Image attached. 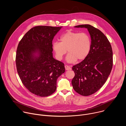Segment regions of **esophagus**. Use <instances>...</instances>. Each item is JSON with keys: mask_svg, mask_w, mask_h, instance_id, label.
Returning a JSON list of instances; mask_svg holds the SVG:
<instances>
[{"mask_svg": "<svg viewBox=\"0 0 126 126\" xmlns=\"http://www.w3.org/2000/svg\"><path fill=\"white\" fill-rule=\"evenodd\" d=\"M65 68L66 70H71V67L69 66H67V65H65Z\"/></svg>", "mask_w": 126, "mask_h": 126, "instance_id": "obj_1", "label": "esophagus"}]
</instances>
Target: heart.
<instances>
[{
	"label": "heart",
	"instance_id": "b5f03b06",
	"mask_svg": "<svg viewBox=\"0 0 126 126\" xmlns=\"http://www.w3.org/2000/svg\"><path fill=\"white\" fill-rule=\"evenodd\" d=\"M60 40V42L56 41L52 44L53 50L59 60L63 59L67 50V61L69 63L84 60L91 51V39L87 33L68 30L61 36Z\"/></svg>",
	"mask_w": 126,
	"mask_h": 126
}]
</instances>
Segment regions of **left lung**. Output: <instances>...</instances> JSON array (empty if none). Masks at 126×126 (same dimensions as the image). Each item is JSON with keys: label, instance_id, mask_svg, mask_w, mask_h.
Listing matches in <instances>:
<instances>
[{"label": "left lung", "instance_id": "obj_1", "mask_svg": "<svg viewBox=\"0 0 126 126\" xmlns=\"http://www.w3.org/2000/svg\"><path fill=\"white\" fill-rule=\"evenodd\" d=\"M77 28H87L91 38V49L87 57L74 65L72 80L74 90L82 96L91 95L103 86L113 67V51L109 41L98 29L89 24Z\"/></svg>", "mask_w": 126, "mask_h": 126}]
</instances>
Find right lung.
<instances>
[{
  "instance_id": "add662e5",
  "label": "right lung",
  "mask_w": 126,
  "mask_h": 126,
  "mask_svg": "<svg viewBox=\"0 0 126 126\" xmlns=\"http://www.w3.org/2000/svg\"><path fill=\"white\" fill-rule=\"evenodd\" d=\"M61 27L36 26L20 41L16 66L20 79L28 90L40 97L56 91L57 78L65 72L64 64L53 57L52 40ZM39 53L38 57L33 54Z\"/></svg>"
}]
</instances>
